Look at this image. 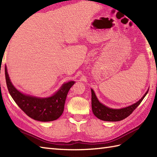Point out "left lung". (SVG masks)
Returning <instances> with one entry per match:
<instances>
[{
	"mask_svg": "<svg viewBox=\"0 0 157 157\" xmlns=\"http://www.w3.org/2000/svg\"><path fill=\"white\" fill-rule=\"evenodd\" d=\"M148 90L145 93L143 97L137 102L134 103L125 108L114 109L109 108L98 101L95 93L92 89V110L94 115L99 119L105 121H119L128 117L133 113V111L140 104L142 100L147 94Z\"/></svg>",
	"mask_w": 157,
	"mask_h": 157,
	"instance_id": "left-lung-1",
	"label": "left lung"
}]
</instances>
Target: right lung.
Masks as SVG:
<instances>
[{
  "label": "right lung",
  "instance_id": "add662e5",
  "mask_svg": "<svg viewBox=\"0 0 157 157\" xmlns=\"http://www.w3.org/2000/svg\"><path fill=\"white\" fill-rule=\"evenodd\" d=\"M5 79L8 90L19 107L29 117L40 121H52L59 118L64 111L67 95L75 82L63 84L51 97L38 98L26 95L17 90L10 80L5 65Z\"/></svg>",
  "mask_w": 157,
  "mask_h": 157
}]
</instances>
